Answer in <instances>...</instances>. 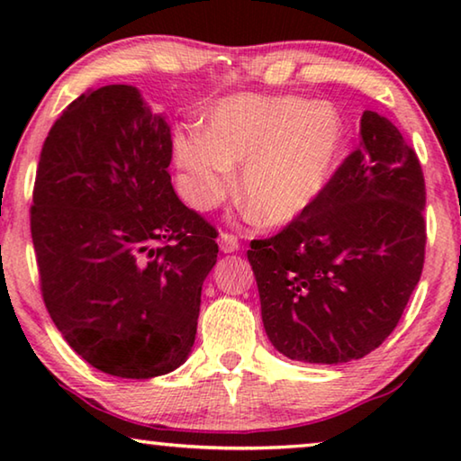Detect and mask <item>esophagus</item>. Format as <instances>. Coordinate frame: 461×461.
<instances>
[{"label":"esophagus","mask_w":461,"mask_h":461,"mask_svg":"<svg viewBox=\"0 0 461 461\" xmlns=\"http://www.w3.org/2000/svg\"><path fill=\"white\" fill-rule=\"evenodd\" d=\"M220 248H221V252H225V254L238 252V249H240V241H238L236 236H233V233L223 231L221 236H220Z\"/></svg>","instance_id":"esophagus-1"}]
</instances>
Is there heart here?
Wrapping results in <instances>:
<instances>
[{"instance_id": "obj_1", "label": "heart", "mask_w": 461, "mask_h": 461, "mask_svg": "<svg viewBox=\"0 0 461 461\" xmlns=\"http://www.w3.org/2000/svg\"><path fill=\"white\" fill-rule=\"evenodd\" d=\"M346 144V122L327 101L238 95L217 104L205 136L176 134V165L197 205H209L244 165L240 199L256 220H294L325 189Z\"/></svg>"}]
</instances>
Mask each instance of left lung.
Returning <instances> with one entry per match:
<instances>
[{"instance_id":"1","label":"left lung","mask_w":461,"mask_h":461,"mask_svg":"<svg viewBox=\"0 0 461 461\" xmlns=\"http://www.w3.org/2000/svg\"><path fill=\"white\" fill-rule=\"evenodd\" d=\"M362 142L311 205L248 249L262 321L280 354L309 364L360 360L411 299L425 262V178L390 120L364 112Z\"/></svg>"}]
</instances>
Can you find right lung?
I'll return each mask as SVG.
<instances>
[{
  "label": "right lung",
  "instance_id": "1",
  "mask_svg": "<svg viewBox=\"0 0 461 461\" xmlns=\"http://www.w3.org/2000/svg\"><path fill=\"white\" fill-rule=\"evenodd\" d=\"M173 138L130 85L75 99L44 140L30 207L50 319L93 368L176 370L197 333L217 231L170 183Z\"/></svg>",
  "mask_w": 461,
  "mask_h": 461
}]
</instances>
